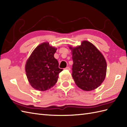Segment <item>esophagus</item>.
<instances>
[{
  "instance_id": "esophagus-1",
  "label": "esophagus",
  "mask_w": 127,
  "mask_h": 127,
  "mask_svg": "<svg viewBox=\"0 0 127 127\" xmlns=\"http://www.w3.org/2000/svg\"><path fill=\"white\" fill-rule=\"evenodd\" d=\"M65 69L67 70H70V67H69V66H67L66 68H65Z\"/></svg>"
}]
</instances>
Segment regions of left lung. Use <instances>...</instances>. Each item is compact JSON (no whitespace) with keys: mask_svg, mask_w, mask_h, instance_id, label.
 I'll return each instance as SVG.
<instances>
[{"mask_svg":"<svg viewBox=\"0 0 127 127\" xmlns=\"http://www.w3.org/2000/svg\"><path fill=\"white\" fill-rule=\"evenodd\" d=\"M71 50L73 64L72 76L76 85L82 90H95L104 81L107 65L101 53L90 42L83 41Z\"/></svg>","mask_w":127,"mask_h":127,"instance_id":"obj_1","label":"left lung"}]
</instances>
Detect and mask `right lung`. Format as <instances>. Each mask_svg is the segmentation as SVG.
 Listing matches in <instances>:
<instances>
[{"label":"right lung","instance_id":"1","mask_svg":"<svg viewBox=\"0 0 127 127\" xmlns=\"http://www.w3.org/2000/svg\"><path fill=\"white\" fill-rule=\"evenodd\" d=\"M57 48L44 42L35 48L26 62L25 69L29 82L34 89L44 91L57 82L58 74L63 70L54 57Z\"/></svg>","mask_w":127,"mask_h":127}]
</instances>
